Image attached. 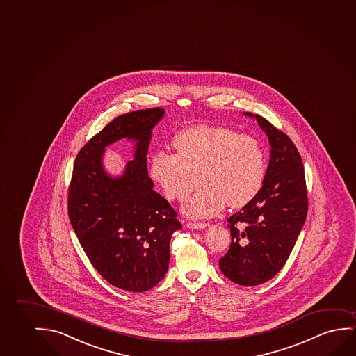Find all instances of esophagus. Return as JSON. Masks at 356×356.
<instances>
[{"label": "esophagus", "mask_w": 356, "mask_h": 356, "mask_svg": "<svg viewBox=\"0 0 356 356\" xmlns=\"http://www.w3.org/2000/svg\"><path fill=\"white\" fill-rule=\"evenodd\" d=\"M205 227V223H199V222H188L186 223V228H189V229H204Z\"/></svg>", "instance_id": "esophagus-1"}]
</instances>
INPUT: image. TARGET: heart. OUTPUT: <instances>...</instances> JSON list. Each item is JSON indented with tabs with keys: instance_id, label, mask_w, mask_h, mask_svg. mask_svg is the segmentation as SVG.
Listing matches in <instances>:
<instances>
[{
	"instance_id": "b5f03b06",
	"label": "heart",
	"mask_w": 356,
	"mask_h": 356,
	"mask_svg": "<svg viewBox=\"0 0 356 356\" xmlns=\"http://www.w3.org/2000/svg\"><path fill=\"white\" fill-rule=\"evenodd\" d=\"M177 154L157 151L150 175L170 200H183L197 183L201 186L181 206L191 218L206 220L225 205L243 207L264 186L266 155L254 136L211 125H196L179 131L173 140Z\"/></svg>"
}]
</instances>
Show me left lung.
Wrapping results in <instances>:
<instances>
[{
  "instance_id": "left-lung-1",
  "label": "left lung",
  "mask_w": 356,
  "mask_h": 356,
  "mask_svg": "<svg viewBox=\"0 0 356 356\" xmlns=\"http://www.w3.org/2000/svg\"><path fill=\"white\" fill-rule=\"evenodd\" d=\"M255 118L268 138L270 162L260 193L228 218L232 243L220 259L222 273L239 286L273 278L291 255L307 216L305 172L293 141L268 120Z\"/></svg>"
}]
</instances>
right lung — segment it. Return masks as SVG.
I'll return each instance as SVG.
<instances>
[{"instance_id": "right-lung-1", "label": "right lung", "mask_w": 356, "mask_h": 356, "mask_svg": "<svg viewBox=\"0 0 356 356\" xmlns=\"http://www.w3.org/2000/svg\"><path fill=\"white\" fill-rule=\"evenodd\" d=\"M165 112L133 111L106 125L76 156L68 193L70 225L91 264L112 286L133 293L163 280L170 238L181 229L147 175L152 129ZM122 138L134 141V160L122 175L111 176L103 167L105 147Z\"/></svg>"}]
</instances>
